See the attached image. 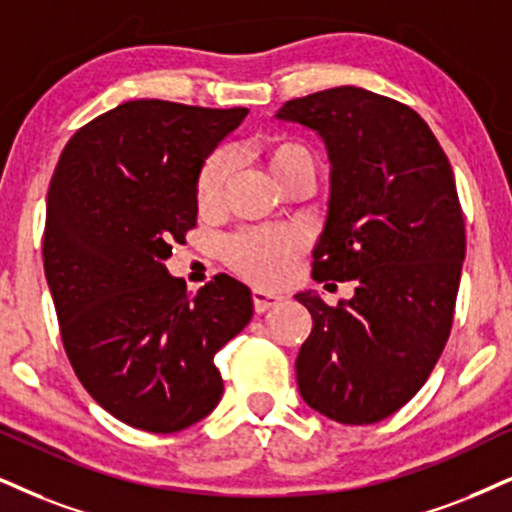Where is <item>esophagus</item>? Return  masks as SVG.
Masks as SVG:
<instances>
[{"label": "esophagus", "mask_w": 512, "mask_h": 512, "mask_svg": "<svg viewBox=\"0 0 512 512\" xmlns=\"http://www.w3.org/2000/svg\"><path fill=\"white\" fill-rule=\"evenodd\" d=\"M280 296L273 292H266V289H254V308L256 313H266L268 308H273L280 304Z\"/></svg>", "instance_id": "obj_1"}]
</instances>
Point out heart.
I'll return each instance as SVG.
<instances>
[{"mask_svg":"<svg viewBox=\"0 0 512 512\" xmlns=\"http://www.w3.org/2000/svg\"><path fill=\"white\" fill-rule=\"evenodd\" d=\"M263 156L277 182L294 168L313 163L311 151L292 140L268 142L263 147ZM232 168L235 159L225 147L213 149L201 163L194 180V201L201 213H213L220 206ZM301 251H304V237L296 230H244L225 242V261L256 285H277L292 273Z\"/></svg>","mask_w":512,"mask_h":512,"instance_id":"b5f03b06","label":"heart"}]
</instances>
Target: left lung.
Returning a JSON list of instances; mask_svg holds the SVG:
<instances>
[{
  "instance_id": "1",
  "label": "left lung",
  "mask_w": 512,
  "mask_h": 512,
  "mask_svg": "<svg viewBox=\"0 0 512 512\" xmlns=\"http://www.w3.org/2000/svg\"><path fill=\"white\" fill-rule=\"evenodd\" d=\"M277 118L318 132L330 156L313 280L356 285L337 306L296 294L313 315L296 382L330 420L372 425L418 394L451 334L465 258L451 163L410 106L361 87L292 99Z\"/></svg>"
}]
</instances>
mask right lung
<instances>
[{
  "mask_svg": "<svg viewBox=\"0 0 512 512\" xmlns=\"http://www.w3.org/2000/svg\"><path fill=\"white\" fill-rule=\"evenodd\" d=\"M246 109L137 99L63 147L47 192L42 261L61 342L87 394L137 430L170 434L223 396L213 356L249 325V287L197 294L163 261L197 225L201 163Z\"/></svg>",
  "mask_w": 512,
  "mask_h": 512,
  "instance_id": "obj_1",
  "label": "right lung"
}]
</instances>
